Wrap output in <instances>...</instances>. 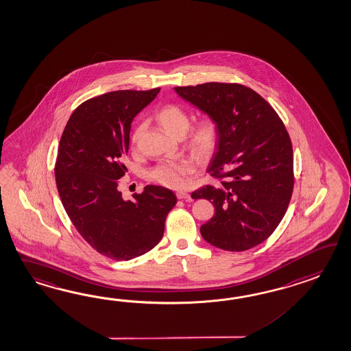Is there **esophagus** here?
Masks as SVG:
<instances>
[{
    "label": "esophagus",
    "mask_w": 351,
    "mask_h": 351,
    "mask_svg": "<svg viewBox=\"0 0 351 351\" xmlns=\"http://www.w3.org/2000/svg\"><path fill=\"white\" fill-rule=\"evenodd\" d=\"M177 198L178 199H186V201H191V196L186 193V192H177Z\"/></svg>",
    "instance_id": "obj_1"
}]
</instances>
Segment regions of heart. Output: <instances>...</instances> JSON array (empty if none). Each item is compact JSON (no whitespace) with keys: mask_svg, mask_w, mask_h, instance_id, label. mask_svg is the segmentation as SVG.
I'll list each match as a JSON object with an SVG mask.
<instances>
[{"mask_svg":"<svg viewBox=\"0 0 351 351\" xmlns=\"http://www.w3.org/2000/svg\"><path fill=\"white\" fill-rule=\"evenodd\" d=\"M156 121L171 136L182 138L188 130L189 116L178 105H165L158 110ZM145 130L144 123L134 130L131 135V141L134 145L139 143L143 132ZM219 143V125L210 117L206 116L198 120L187 135V145L191 153L199 158H210L216 150ZM193 173V165L189 162H165L155 165L149 171V178L159 183L164 187L182 188L188 183L189 176Z\"/></svg>","mask_w":351,"mask_h":351,"instance_id":"heart-1","label":"heart"}]
</instances>
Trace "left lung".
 Segmentation results:
<instances>
[{"mask_svg":"<svg viewBox=\"0 0 351 351\" xmlns=\"http://www.w3.org/2000/svg\"><path fill=\"white\" fill-rule=\"evenodd\" d=\"M174 90L219 125L207 171L220 183L192 193L215 207L201 235L228 252L261 244L283 219L293 192V149L285 123L259 93L239 83L208 82Z\"/></svg>","mask_w":351,"mask_h":351,"instance_id":"8db88e82","label":"left lung"}]
</instances>
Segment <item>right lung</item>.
Listing matches in <instances>:
<instances>
[{
  "label": "right lung",
  "mask_w": 351,
  "mask_h": 351,
  "mask_svg": "<svg viewBox=\"0 0 351 351\" xmlns=\"http://www.w3.org/2000/svg\"><path fill=\"white\" fill-rule=\"evenodd\" d=\"M160 88L114 90L74 110L62 134L56 162L58 193L74 228L88 244L114 261H130L152 250L177 204L168 188L147 186L125 201L117 189L131 123Z\"/></svg>",
  "instance_id": "add662e5"
}]
</instances>
